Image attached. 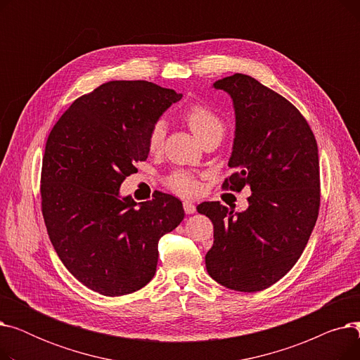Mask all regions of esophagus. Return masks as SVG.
Instances as JSON below:
<instances>
[{
  "mask_svg": "<svg viewBox=\"0 0 360 360\" xmlns=\"http://www.w3.org/2000/svg\"><path fill=\"white\" fill-rule=\"evenodd\" d=\"M184 210L186 214H194L197 212L195 204L191 201H184Z\"/></svg>",
  "mask_w": 360,
  "mask_h": 360,
  "instance_id": "1",
  "label": "esophagus"
}]
</instances>
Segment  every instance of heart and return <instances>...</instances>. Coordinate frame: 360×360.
I'll use <instances>...</instances> for the list:
<instances>
[{
  "mask_svg": "<svg viewBox=\"0 0 360 360\" xmlns=\"http://www.w3.org/2000/svg\"><path fill=\"white\" fill-rule=\"evenodd\" d=\"M185 120L188 125H190V128L193 129L194 134L200 139V141L214 134L223 136L224 132V125L221 120L212 109L201 105H195L188 109L185 112ZM165 137H166V122L163 120H159L151 125L148 131L147 141H148L150 151H153V153L160 151L165 143ZM167 185L170 190H174L175 193L182 195L194 194L198 190V184L195 182V179L186 172H178L172 175L167 179Z\"/></svg>",
  "mask_w": 360,
  "mask_h": 360,
  "instance_id": "obj_1",
  "label": "heart"
}]
</instances>
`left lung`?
I'll use <instances>...</instances> for the list:
<instances>
[{"label":"left lung","mask_w":360,"mask_h":360,"mask_svg":"<svg viewBox=\"0 0 360 360\" xmlns=\"http://www.w3.org/2000/svg\"><path fill=\"white\" fill-rule=\"evenodd\" d=\"M231 96L235 139L224 186H250L248 209L219 201L197 207L214 226L205 269L221 286L258 292L278 281L304 252L319 209V159L312 131L278 93L247 74L213 83Z\"/></svg>","instance_id":"left-lung-1"}]
</instances>
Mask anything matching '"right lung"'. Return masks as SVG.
Masks as SVG:
<instances>
[{
  "instance_id": "1",
  "label": "right lung",
  "mask_w": 360,
  "mask_h": 360,
  "mask_svg": "<svg viewBox=\"0 0 360 360\" xmlns=\"http://www.w3.org/2000/svg\"><path fill=\"white\" fill-rule=\"evenodd\" d=\"M182 99L144 80L108 82L74 101L51 131L42 159V214L55 252L89 289L122 296L144 288L158 245L184 220L182 202L121 197L136 163L148 158V131Z\"/></svg>"
}]
</instances>
